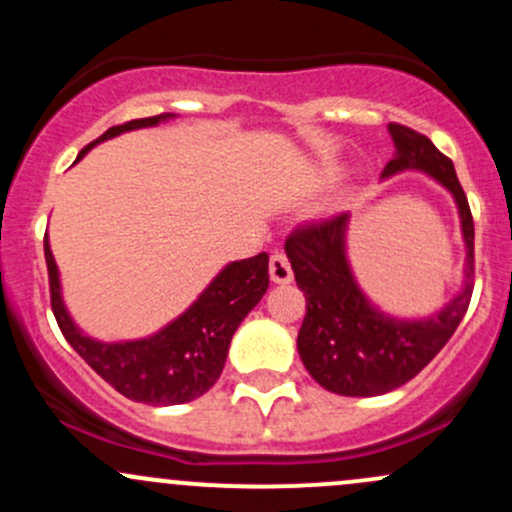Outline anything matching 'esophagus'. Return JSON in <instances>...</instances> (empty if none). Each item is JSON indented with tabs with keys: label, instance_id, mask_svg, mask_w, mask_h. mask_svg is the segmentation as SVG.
Masks as SVG:
<instances>
[{
	"label": "esophagus",
	"instance_id": "esophagus-1",
	"mask_svg": "<svg viewBox=\"0 0 512 512\" xmlns=\"http://www.w3.org/2000/svg\"><path fill=\"white\" fill-rule=\"evenodd\" d=\"M270 280L275 282V285H289V282L294 280L287 255H282V252H275V255L270 257Z\"/></svg>",
	"mask_w": 512,
	"mask_h": 512
}]
</instances>
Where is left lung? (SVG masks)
I'll return each mask as SVG.
<instances>
[{
    "label": "left lung",
    "mask_w": 512,
    "mask_h": 512,
    "mask_svg": "<svg viewBox=\"0 0 512 512\" xmlns=\"http://www.w3.org/2000/svg\"><path fill=\"white\" fill-rule=\"evenodd\" d=\"M394 158L381 178L418 170L451 193L466 245L463 285L426 317H394L371 302L347 255L352 215L302 227L287 237L294 280L307 299L297 352L319 386L339 396H381L411 381L433 359L466 314L473 294V218L453 163L411 128L389 123Z\"/></svg>",
    "instance_id": "8db88e82"
}]
</instances>
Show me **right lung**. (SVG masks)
I'll return each mask as SVG.
<instances>
[{"mask_svg":"<svg viewBox=\"0 0 512 512\" xmlns=\"http://www.w3.org/2000/svg\"><path fill=\"white\" fill-rule=\"evenodd\" d=\"M173 118L175 113H160L108 128L101 138L79 153V158L108 138L136 128L158 126ZM44 255L49 270L51 309L66 342L118 394L148 406L188 404L208 394L223 374L232 334L270 287L267 252L250 260L227 262L213 282L198 294V299L156 334L128 342H101L89 337L66 309L49 237H44Z\"/></svg>","mask_w":512,"mask_h":512,"instance_id":"1","label":"right lung"}]
</instances>
